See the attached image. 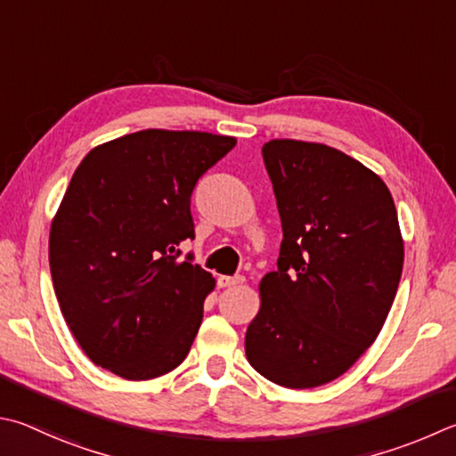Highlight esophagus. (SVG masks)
<instances>
[{"mask_svg": "<svg viewBox=\"0 0 456 456\" xmlns=\"http://www.w3.org/2000/svg\"><path fill=\"white\" fill-rule=\"evenodd\" d=\"M243 281H245V279H243L241 275H235V277L221 275V277L217 279V285H219L221 289H225V287H235V285H241Z\"/></svg>", "mask_w": 456, "mask_h": 456, "instance_id": "34e87169", "label": "esophagus"}]
</instances>
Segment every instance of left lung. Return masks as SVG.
<instances>
[{
    "mask_svg": "<svg viewBox=\"0 0 456 456\" xmlns=\"http://www.w3.org/2000/svg\"><path fill=\"white\" fill-rule=\"evenodd\" d=\"M261 151L283 241L259 285L247 361L281 387H321L354 365L391 311L404 259L395 201L338 149L273 139Z\"/></svg>",
    "mask_w": 456,
    "mask_h": 456,
    "instance_id": "8db88e82",
    "label": "left lung"
}]
</instances>
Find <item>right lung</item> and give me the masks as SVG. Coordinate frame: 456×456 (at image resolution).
Returning a JSON list of instances; mask_svg holds the SVG:
<instances>
[{"instance_id": "1", "label": "right lung", "mask_w": 456, "mask_h": 456, "mask_svg": "<svg viewBox=\"0 0 456 456\" xmlns=\"http://www.w3.org/2000/svg\"><path fill=\"white\" fill-rule=\"evenodd\" d=\"M237 139L145 129L97 145L73 173L49 231L65 322L97 367L127 380L179 367L201 327L211 273L179 261L195 237L191 193Z\"/></svg>"}]
</instances>
